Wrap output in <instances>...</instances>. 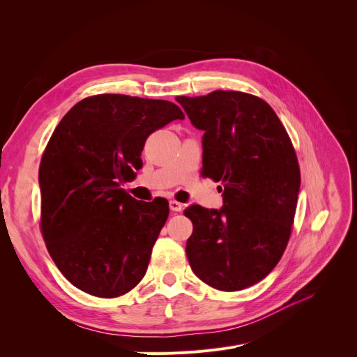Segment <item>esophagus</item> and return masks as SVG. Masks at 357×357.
<instances>
[{"label":"esophagus","mask_w":357,"mask_h":357,"mask_svg":"<svg viewBox=\"0 0 357 357\" xmlns=\"http://www.w3.org/2000/svg\"><path fill=\"white\" fill-rule=\"evenodd\" d=\"M182 207H183V205H182L181 202L175 201V199L169 201V208H171V210H172V211H175V213H179V211H182Z\"/></svg>","instance_id":"1"}]
</instances>
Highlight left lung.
<instances>
[{
    "instance_id": "1",
    "label": "left lung",
    "mask_w": 357,
    "mask_h": 357,
    "mask_svg": "<svg viewBox=\"0 0 357 357\" xmlns=\"http://www.w3.org/2000/svg\"><path fill=\"white\" fill-rule=\"evenodd\" d=\"M204 131V178L222 183L221 210L199 205L186 256L194 273L218 291H241L266 278L292 233L301 185L295 149L272 107L252 93L213 91L178 97Z\"/></svg>"
}]
</instances>
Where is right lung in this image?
<instances>
[{
	"label": "right lung",
	"mask_w": 357,
	"mask_h": 357,
	"mask_svg": "<svg viewBox=\"0 0 357 357\" xmlns=\"http://www.w3.org/2000/svg\"><path fill=\"white\" fill-rule=\"evenodd\" d=\"M169 101L100 93L75 104L54 128L40 167V230L54 265L78 289L117 298L143 279L169 215L167 201H137L146 139L174 120Z\"/></svg>",
	"instance_id": "1"
}]
</instances>
